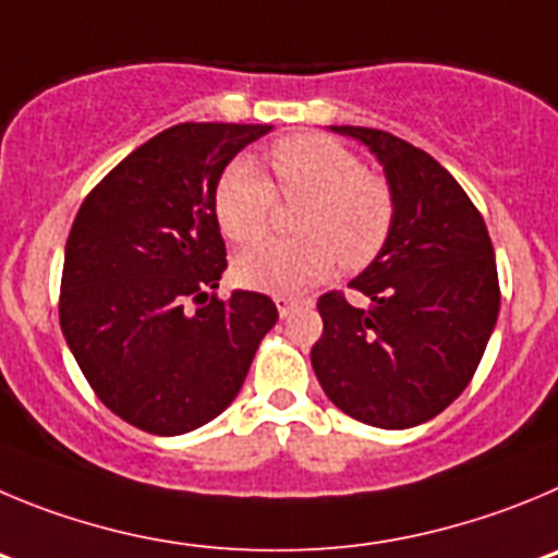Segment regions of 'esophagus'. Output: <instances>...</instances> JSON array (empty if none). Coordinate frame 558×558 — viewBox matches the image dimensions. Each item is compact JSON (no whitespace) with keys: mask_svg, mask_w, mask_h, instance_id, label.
Returning <instances> with one entry per match:
<instances>
[{"mask_svg":"<svg viewBox=\"0 0 558 558\" xmlns=\"http://www.w3.org/2000/svg\"><path fill=\"white\" fill-rule=\"evenodd\" d=\"M300 303H303V300H298V298H275V305H278V314L283 316V319L291 314V311L298 308Z\"/></svg>","mask_w":558,"mask_h":558,"instance_id":"1","label":"esophagus"}]
</instances>
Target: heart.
<instances>
[{
    "label": "heart",
    "mask_w": 558,
    "mask_h": 558,
    "mask_svg": "<svg viewBox=\"0 0 558 558\" xmlns=\"http://www.w3.org/2000/svg\"><path fill=\"white\" fill-rule=\"evenodd\" d=\"M275 185L250 160L222 172L214 208L222 233L235 244H253L272 222L275 192L305 199L294 217L291 242H267L235 260V280L278 298L300 294L330 278L339 267H366L384 250L395 222V199L384 178L325 135L280 138L267 153Z\"/></svg>",
    "instance_id": "b5f03b06"
}]
</instances>
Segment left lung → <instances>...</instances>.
I'll use <instances>...</instances> for the list:
<instances>
[{"mask_svg": "<svg viewBox=\"0 0 558 558\" xmlns=\"http://www.w3.org/2000/svg\"><path fill=\"white\" fill-rule=\"evenodd\" d=\"M378 158L395 199L384 250L355 291V308L328 291L316 308V380L336 409L375 428L403 430L448 409L481 364L500 311L498 267L484 217L428 153L373 128H330Z\"/></svg>", "mask_w": 558, "mask_h": 558, "instance_id": "1", "label": "left lung"}]
</instances>
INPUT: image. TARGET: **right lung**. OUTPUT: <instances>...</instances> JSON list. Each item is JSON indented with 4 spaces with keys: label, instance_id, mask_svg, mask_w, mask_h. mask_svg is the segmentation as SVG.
Segmentation results:
<instances>
[{
    "label": "right lung",
    "instance_id": "1",
    "mask_svg": "<svg viewBox=\"0 0 558 558\" xmlns=\"http://www.w3.org/2000/svg\"><path fill=\"white\" fill-rule=\"evenodd\" d=\"M269 130L174 124L110 169L74 217L60 330L97 398L147 434H189L222 414L278 323L267 294H214L228 269L217 183Z\"/></svg>",
    "mask_w": 558,
    "mask_h": 558
}]
</instances>
